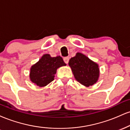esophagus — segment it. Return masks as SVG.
I'll return each instance as SVG.
<instances>
[{"instance_id": "esophagus-1", "label": "esophagus", "mask_w": 130, "mask_h": 130, "mask_svg": "<svg viewBox=\"0 0 130 130\" xmlns=\"http://www.w3.org/2000/svg\"><path fill=\"white\" fill-rule=\"evenodd\" d=\"M63 60L65 62V63H68V62H69V57H65L63 58Z\"/></svg>"}]
</instances>
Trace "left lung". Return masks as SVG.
Listing matches in <instances>:
<instances>
[{
  "mask_svg": "<svg viewBox=\"0 0 130 130\" xmlns=\"http://www.w3.org/2000/svg\"><path fill=\"white\" fill-rule=\"evenodd\" d=\"M76 80L86 87L93 86L100 75L98 65L83 54L77 53L68 63Z\"/></svg>",
  "mask_w": 130,
  "mask_h": 130,
  "instance_id": "obj_1",
  "label": "left lung"
}]
</instances>
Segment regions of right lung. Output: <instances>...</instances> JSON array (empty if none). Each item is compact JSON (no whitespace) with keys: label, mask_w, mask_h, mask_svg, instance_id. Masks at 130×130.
I'll use <instances>...</instances> for the list:
<instances>
[{"label":"right lung","mask_w":130,"mask_h":130,"mask_svg":"<svg viewBox=\"0 0 130 130\" xmlns=\"http://www.w3.org/2000/svg\"><path fill=\"white\" fill-rule=\"evenodd\" d=\"M65 65L60 56L52 57L50 54H44L31 67L30 79L39 87H44L54 79L57 69Z\"/></svg>","instance_id":"1"}]
</instances>
